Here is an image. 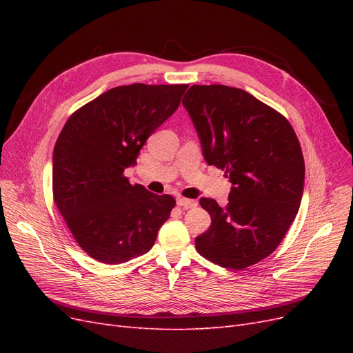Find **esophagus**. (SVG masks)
<instances>
[{
  "instance_id": "1",
  "label": "esophagus",
  "mask_w": 353,
  "mask_h": 353,
  "mask_svg": "<svg viewBox=\"0 0 353 353\" xmlns=\"http://www.w3.org/2000/svg\"><path fill=\"white\" fill-rule=\"evenodd\" d=\"M176 205L179 208H184V209H190V208H194L197 203L194 200H190V199H184V197H178L176 199Z\"/></svg>"
}]
</instances>
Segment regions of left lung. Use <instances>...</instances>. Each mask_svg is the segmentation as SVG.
Listing matches in <instances>:
<instances>
[{
	"label": "left lung",
	"instance_id": "8db88e82",
	"mask_svg": "<svg viewBox=\"0 0 353 353\" xmlns=\"http://www.w3.org/2000/svg\"><path fill=\"white\" fill-rule=\"evenodd\" d=\"M209 165L225 170L228 203L200 199L212 218L197 252L228 270L270 256L293 223L303 194L305 160L285 117L227 85H193L183 99Z\"/></svg>",
	"mask_w": 353,
	"mask_h": 353
}]
</instances>
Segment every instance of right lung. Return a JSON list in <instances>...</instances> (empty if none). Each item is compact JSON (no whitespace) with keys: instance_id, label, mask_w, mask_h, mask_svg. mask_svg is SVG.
<instances>
[{"instance_id":"right-lung-1","label":"right lung","mask_w":353,"mask_h":353,"mask_svg":"<svg viewBox=\"0 0 353 353\" xmlns=\"http://www.w3.org/2000/svg\"><path fill=\"white\" fill-rule=\"evenodd\" d=\"M188 88L122 85L103 92L68 119L52 153V197L81 249L95 261L123 263L153 248L175 208L169 194L132 185L147 138L172 114Z\"/></svg>"}]
</instances>
